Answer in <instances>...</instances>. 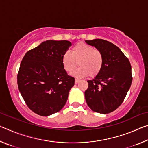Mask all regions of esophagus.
Instances as JSON below:
<instances>
[{"instance_id": "obj_1", "label": "esophagus", "mask_w": 148, "mask_h": 148, "mask_svg": "<svg viewBox=\"0 0 148 148\" xmlns=\"http://www.w3.org/2000/svg\"><path fill=\"white\" fill-rule=\"evenodd\" d=\"M79 82V79H77V78L75 79V84H77V83H78Z\"/></svg>"}]
</instances>
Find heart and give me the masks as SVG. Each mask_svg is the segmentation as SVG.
I'll return each instance as SVG.
<instances>
[{"label": "heart", "instance_id": "heart-1", "mask_svg": "<svg viewBox=\"0 0 148 148\" xmlns=\"http://www.w3.org/2000/svg\"><path fill=\"white\" fill-rule=\"evenodd\" d=\"M62 63L65 71L72 72L79 65L73 75L83 77L89 75L97 76L101 71L103 65V56L100 50L85 43H78L73 47L72 54L65 52L62 57Z\"/></svg>", "mask_w": 148, "mask_h": 148}]
</instances>
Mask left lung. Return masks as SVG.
Here are the masks:
<instances>
[{"mask_svg": "<svg viewBox=\"0 0 148 148\" xmlns=\"http://www.w3.org/2000/svg\"><path fill=\"white\" fill-rule=\"evenodd\" d=\"M100 50L103 56L101 71L88 80L85 91L87 104L100 114L114 112L123 102L132 84L131 65L128 58L116 45L102 39L86 40Z\"/></svg>", "mask_w": 148, "mask_h": 148, "instance_id": "8db88e82", "label": "left lung"}]
</instances>
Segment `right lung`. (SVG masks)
<instances>
[{
	"instance_id": "1",
	"label": "right lung",
	"mask_w": 148,
	"mask_h": 148,
	"mask_svg": "<svg viewBox=\"0 0 148 148\" xmlns=\"http://www.w3.org/2000/svg\"><path fill=\"white\" fill-rule=\"evenodd\" d=\"M71 42L46 40L25 55L17 74L22 97L36 114L47 116L59 112L66 104L74 85L62 63Z\"/></svg>"
}]
</instances>
